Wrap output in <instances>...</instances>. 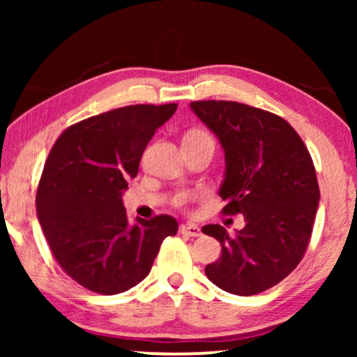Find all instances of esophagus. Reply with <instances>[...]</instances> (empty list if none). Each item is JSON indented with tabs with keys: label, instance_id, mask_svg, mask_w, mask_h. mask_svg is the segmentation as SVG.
Segmentation results:
<instances>
[{
	"label": "esophagus",
	"instance_id": "34e87169",
	"mask_svg": "<svg viewBox=\"0 0 357 357\" xmlns=\"http://www.w3.org/2000/svg\"><path fill=\"white\" fill-rule=\"evenodd\" d=\"M180 232L185 234V236H188V237L202 236V229H199L198 226H195V224H182V226H180Z\"/></svg>",
	"mask_w": 357,
	"mask_h": 357
}]
</instances>
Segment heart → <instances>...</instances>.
I'll list each match as a JSON object with an SVG mask.
<instances>
[{"label": "heart", "mask_w": 357, "mask_h": 357, "mask_svg": "<svg viewBox=\"0 0 357 357\" xmlns=\"http://www.w3.org/2000/svg\"><path fill=\"white\" fill-rule=\"evenodd\" d=\"M188 135H192V136H211L208 133V131H204V130H193V131H190ZM190 199H192V195H180L175 203H177L178 206H185V204L190 203Z\"/></svg>", "instance_id": "b5f03b06"}]
</instances>
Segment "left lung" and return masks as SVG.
<instances>
[{"label": "left lung", "instance_id": "1", "mask_svg": "<svg viewBox=\"0 0 357 357\" xmlns=\"http://www.w3.org/2000/svg\"><path fill=\"white\" fill-rule=\"evenodd\" d=\"M190 107L226 155L222 214L245 219L236 236L219 224L202 229L221 243V257L204 273L231 294H258L294 271L309 247L320 199L314 160L297 131L271 112L231 100Z\"/></svg>", "mask_w": 357, "mask_h": 357}]
</instances>
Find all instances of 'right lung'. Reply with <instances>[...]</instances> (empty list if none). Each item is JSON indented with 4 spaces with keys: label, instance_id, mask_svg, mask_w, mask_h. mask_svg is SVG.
Here are the masks:
<instances>
[{
    "label": "right lung",
    "instance_id": "right-lung-1",
    "mask_svg": "<svg viewBox=\"0 0 357 357\" xmlns=\"http://www.w3.org/2000/svg\"><path fill=\"white\" fill-rule=\"evenodd\" d=\"M177 104L126 105L68 126L53 144L37 188V214L53 257L77 284L97 294L128 291L149 275L169 214L128 224L121 193L141 155Z\"/></svg>",
    "mask_w": 357,
    "mask_h": 357
}]
</instances>
